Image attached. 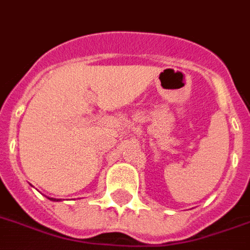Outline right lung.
<instances>
[{
    "instance_id": "obj_1",
    "label": "right lung",
    "mask_w": 250,
    "mask_h": 250,
    "mask_svg": "<svg viewBox=\"0 0 250 250\" xmlns=\"http://www.w3.org/2000/svg\"><path fill=\"white\" fill-rule=\"evenodd\" d=\"M51 200H55V199H51Z\"/></svg>"
}]
</instances>
